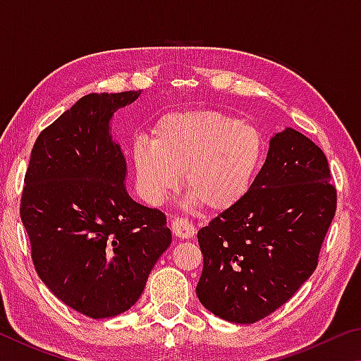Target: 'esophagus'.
<instances>
[{
  "label": "esophagus",
  "mask_w": 361,
  "mask_h": 361,
  "mask_svg": "<svg viewBox=\"0 0 361 361\" xmlns=\"http://www.w3.org/2000/svg\"><path fill=\"white\" fill-rule=\"evenodd\" d=\"M172 231L176 237H180V239H189V237L194 235L195 229L186 218L175 216L172 219Z\"/></svg>",
  "instance_id": "34e87169"
}]
</instances>
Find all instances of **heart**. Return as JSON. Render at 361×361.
<instances>
[{"instance_id": "heart-1", "label": "heart", "mask_w": 361, "mask_h": 361, "mask_svg": "<svg viewBox=\"0 0 361 361\" xmlns=\"http://www.w3.org/2000/svg\"><path fill=\"white\" fill-rule=\"evenodd\" d=\"M261 130L212 109L164 116L151 140H138L132 162L140 192L162 202L180 186L210 210H226L245 197L264 156Z\"/></svg>"}]
</instances>
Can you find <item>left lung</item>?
I'll list each match as a JSON object with an SVG mask.
<instances>
[{"mask_svg":"<svg viewBox=\"0 0 361 361\" xmlns=\"http://www.w3.org/2000/svg\"><path fill=\"white\" fill-rule=\"evenodd\" d=\"M326 156L301 132L276 133L240 202L197 232L199 301L216 317L255 323L283 305L319 264L338 192Z\"/></svg>","mask_w":361,"mask_h":361,"instance_id":"1","label":"left lung"}]
</instances>
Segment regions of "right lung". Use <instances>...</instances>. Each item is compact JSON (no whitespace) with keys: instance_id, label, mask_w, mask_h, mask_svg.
Returning a JSON list of instances; mask_svg holds the SVG:
<instances>
[{"instance_id":"1","label":"right lung","mask_w":361,"mask_h":361,"mask_svg":"<svg viewBox=\"0 0 361 361\" xmlns=\"http://www.w3.org/2000/svg\"><path fill=\"white\" fill-rule=\"evenodd\" d=\"M138 95H84L39 133L25 173L20 218L36 272L90 319L129 310L172 242L166 213L127 194L126 159L109 135L113 113Z\"/></svg>"}]
</instances>
